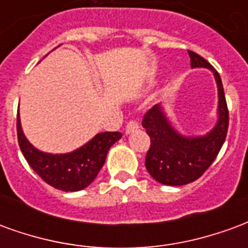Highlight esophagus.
Wrapping results in <instances>:
<instances>
[{"label":"esophagus","instance_id":"obj_1","mask_svg":"<svg viewBox=\"0 0 248 248\" xmlns=\"http://www.w3.org/2000/svg\"><path fill=\"white\" fill-rule=\"evenodd\" d=\"M138 127H140V124H138L137 121H134V119H131V121H129L127 124H126V134L133 133V131L138 129Z\"/></svg>","mask_w":248,"mask_h":248}]
</instances>
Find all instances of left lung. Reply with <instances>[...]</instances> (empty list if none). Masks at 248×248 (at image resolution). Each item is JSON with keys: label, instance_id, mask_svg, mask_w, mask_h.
<instances>
[{"label": "left lung", "instance_id": "obj_1", "mask_svg": "<svg viewBox=\"0 0 248 248\" xmlns=\"http://www.w3.org/2000/svg\"><path fill=\"white\" fill-rule=\"evenodd\" d=\"M188 56L191 67H208L215 76L219 92V121L207 135L186 138L169 124L159 105L147 110L142 119V126L150 137L146 169L155 181L169 186H182L202 177L215 161L229 130V108L219 73L197 53L188 50Z\"/></svg>", "mask_w": 248, "mask_h": 248}]
</instances>
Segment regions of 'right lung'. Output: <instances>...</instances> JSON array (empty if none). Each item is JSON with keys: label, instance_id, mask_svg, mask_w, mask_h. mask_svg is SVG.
I'll list each match as a JSON object with an SVG mask.
<instances>
[{"label": "right lung", "instance_id": "1", "mask_svg": "<svg viewBox=\"0 0 248 248\" xmlns=\"http://www.w3.org/2000/svg\"><path fill=\"white\" fill-rule=\"evenodd\" d=\"M17 137L25 159L47 185L62 191H79L95 179L108 149L121 140L122 134L118 131L101 133L78 150L53 155L30 145L22 133L19 114H17Z\"/></svg>", "mask_w": 248, "mask_h": 248}]
</instances>
